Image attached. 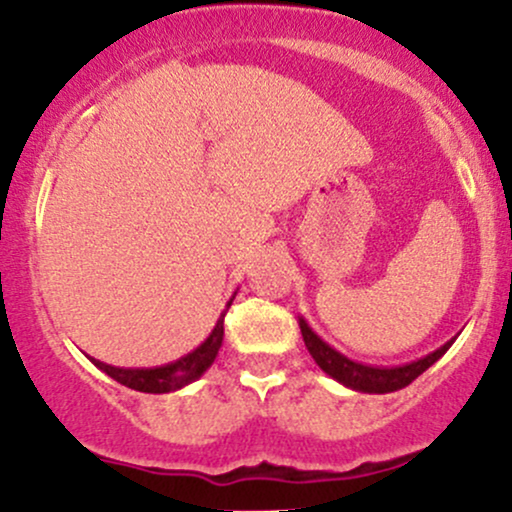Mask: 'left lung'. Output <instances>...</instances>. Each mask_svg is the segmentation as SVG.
<instances>
[{"label": "left lung", "mask_w": 512, "mask_h": 512, "mask_svg": "<svg viewBox=\"0 0 512 512\" xmlns=\"http://www.w3.org/2000/svg\"><path fill=\"white\" fill-rule=\"evenodd\" d=\"M298 325H301V334H303V342L308 346L310 356L315 358V363L325 370L327 375H332L337 383H342L351 390L358 392H373V395H385V392H395L407 387L409 383H414L426 368H431L433 363L438 361L445 351L450 349L455 339L445 342L440 349L433 351L419 361H411L407 366H395V368H378V366H363V363L351 361L344 354H339L337 349H332L330 344L322 342L317 334L310 330L308 322L303 317H298Z\"/></svg>", "instance_id": "obj_1"}]
</instances>
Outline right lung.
Instances as JSON below:
<instances>
[{
  "label": "right lung",
  "mask_w": 512,
  "mask_h": 512,
  "mask_svg": "<svg viewBox=\"0 0 512 512\" xmlns=\"http://www.w3.org/2000/svg\"><path fill=\"white\" fill-rule=\"evenodd\" d=\"M233 298H236V293H233ZM233 298L228 301L226 310L231 308ZM226 310H223L219 320H216L214 330H211L209 337L204 339V342L199 344L195 351H190L187 356L178 358V361L166 363V366L117 368V366H108V363H103V361H96V358H91V361L96 363L103 373H108L110 378L117 380V383L125 385V387H132V390L154 392V395L175 392V390H180V387L190 385L192 380H197L199 375H202L204 370L214 363V358H216V354H219L221 342H223V317H226Z\"/></svg>",
  "instance_id": "right-lung-1"
}]
</instances>
